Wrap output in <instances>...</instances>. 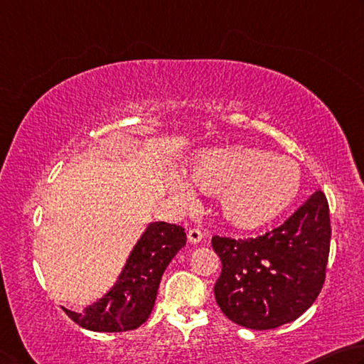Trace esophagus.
<instances>
[{"instance_id":"34e87169","label":"esophagus","mask_w":364,"mask_h":364,"mask_svg":"<svg viewBox=\"0 0 364 364\" xmlns=\"http://www.w3.org/2000/svg\"><path fill=\"white\" fill-rule=\"evenodd\" d=\"M187 238H188V243L198 245L200 241L203 240V233L198 230V228H190L188 233H187Z\"/></svg>"}]
</instances>
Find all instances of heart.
Masks as SVG:
<instances>
[{"label": "heart", "instance_id": "heart-1", "mask_svg": "<svg viewBox=\"0 0 364 364\" xmlns=\"http://www.w3.org/2000/svg\"><path fill=\"white\" fill-rule=\"evenodd\" d=\"M201 192L218 195V213L238 230H256L275 220L297 198L301 169L292 159L246 145L201 151L188 171ZM177 200L188 201L186 182L172 183Z\"/></svg>", "mask_w": 364, "mask_h": 364}]
</instances>
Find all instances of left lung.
I'll use <instances>...</instances> for the list:
<instances>
[{
  "label": "left lung",
  "instance_id": "1",
  "mask_svg": "<svg viewBox=\"0 0 364 364\" xmlns=\"http://www.w3.org/2000/svg\"><path fill=\"white\" fill-rule=\"evenodd\" d=\"M329 243V206L321 190L262 237H214L222 262L214 286L220 310L233 323L257 331L297 320L323 288Z\"/></svg>",
  "mask_w": 364,
  "mask_h": 364
}]
</instances>
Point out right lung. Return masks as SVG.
Instances as JSON below:
<instances>
[{
    "mask_svg": "<svg viewBox=\"0 0 364 364\" xmlns=\"http://www.w3.org/2000/svg\"><path fill=\"white\" fill-rule=\"evenodd\" d=\"M187 243L181 225L151 222L140 235L119 277L82 311L65 310L81 328L95 333L132 331L150 316L166 267Z\"/></svg>",
    "mask_w": 364,
    "mask_h": 364,
    "instance_id": "add662e5",
    "label": "right lung"
}]
</instances>
